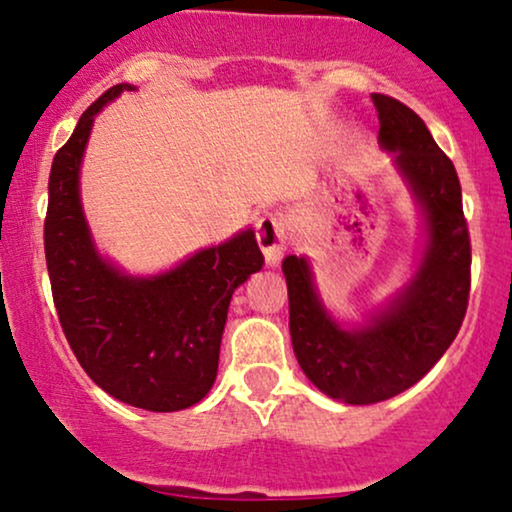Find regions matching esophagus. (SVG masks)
Listing matches in <instances>:
<instances>
[{"label":"esophagus","mask_w":512,"mask_h":512,"mask_svg":"<svg viewBox=\"0 0 512 512\" xmlns=\"http://www.w3.org/2000/svg\"><path fill=\"white\" fill-rule=\"evenodd\" d=\"M287 230H289L287 218L277 211L263 213V216L256 220V239H258V246H261L263 256H266L268 266H277L282 254H285L287 239H289Z\"/></svg>","instance_id":"1"}]
</instances>
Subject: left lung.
Masks as SVG:
<instances>
[{"label": "left lung", "instance_id": "left-lung-1", "mask_svg": "<svg viewBox=\"0 0 512 512\" xmlns=\"http://www.w3.org/2000/svg\"><path fill=\"white\" fill-rule=\"evenodd\" d=\"M380 147L422 208L427 246L413 280L361 327H342L315 292L304 256H287L289 332L306 377L332 399L368 406L422 380L463 325L470 296V235L449 156L422 118L399 99L372 94Z\"/></svg>", "mask_w": 512, "mask_h": 512}]
</instances>
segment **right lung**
Here are the masks:
<instances>
[{
    "label": "right lung",
    "mask_w": 512,
    "mask_h": 512,
    "mask_svg": "<svg viewBox=\"0 0 512 512\" xmlns=\"http://www.w3.org/2000/svg\"><path fill=\"white\" fill-rule=\"evenodd\" d=\"M113 85L80 116L49 173L44 256L59 323L97 387L154 413L199 403L218 375L232 292L263 266L254 230L197 251L168 273L132 277L97 254L80 204V161Z\"/></svg>",
    "instance_id": "add662e5"
}]
</instances>
